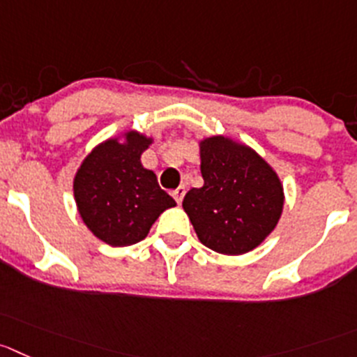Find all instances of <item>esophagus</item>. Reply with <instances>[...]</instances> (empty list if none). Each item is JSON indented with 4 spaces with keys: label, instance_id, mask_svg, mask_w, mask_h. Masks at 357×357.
Instances as JSON below:
<instances>
[{
    "label": "esophagus",
    "instance_id": "obj_1",
    "mask_svg": "<svg viewBox=\"0 0 357 357\" xmlns=\"http://www.w3.org/2000/svg\"><path fill=\"white\" fill-rule=\"evenodd\" d=\"M172 195H173V198H175V202L181 205L182 198H184V195H185V188H184V185H181V188H176L175 191L172 192Z\"/></svg>",
    "mask_w": 357,
    "mask_h": 357
}]
</instances>
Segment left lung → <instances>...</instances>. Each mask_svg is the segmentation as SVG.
I'll use <instances>...</instances> for the list:
<instances>
[{
    "label": "left lung",
    "instance_id": "8db88e82",
    "mask_svg": "<svg viewBox=\"0 0 357 357\" xmlns=\"http://www.w3.org/2000/svg\"><path fill=\"white\" fill-rule=\"evenodd\" d=\"M203 188L182 206L199 242L227 256L256 249L277 226L284 206L277 173L252 149L224 137L199 144Z\"/></svg>",
    "mask_w": 357,
    "mask_h": 357
}]
</instances>
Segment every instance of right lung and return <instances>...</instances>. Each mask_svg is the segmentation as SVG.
Segmentation results:
<instances>
[{
  "instance_id": "add662e5",
  "label": "right lung",
  "mask_w": 357,
  "mask_h": 357,
  "mask_svg": "<svg viewBox=\"0 0 357 357\" xmlns=\"http://www.w3.org/2000/svg\"><path fill=\"white\" fill-rule=\"evenodd\" d=\"M140 133L126 142L98 145L79 168L73 181L75 202L94 236L114 247L133 245L175 199L162 191L155 173L142 166L140 155L151 144Z\"/></svg>"
}]
</instances>
